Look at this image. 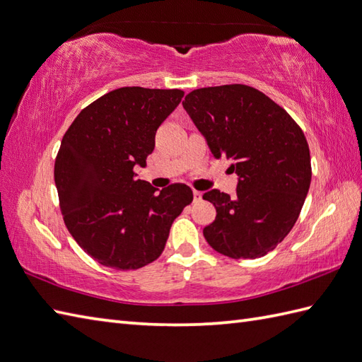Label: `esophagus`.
Masks as SVG:
<instances>
[{
	"label": "esophagus",
	"mask_w": 362,
	"mask_h": 362,
	"mask_svg": "<svg viewBox=\"0 0 362 362\" xmlns=\"http://www.w3.org/2000/svg\"><path fill=\"white\" fill-rule=\"evenodd\" d=\"M192 196H194V202H200L202 200V192L197 191V189L192 191Z\"/></svg>",
	"instance_id": "esophagus-1"
}]
</instances>
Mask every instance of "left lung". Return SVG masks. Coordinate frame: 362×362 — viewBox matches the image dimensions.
<instances>
[{
	"label": "left lung",
	"instance_id": "1",
	"mask_svg": "<svg viewBox=\"0 0 362 362\" xmlns=\"http://www.w3.org/2000/svg\"><path fill=\"white\" fill-rule=\"evenodd\" d=\"M216 158L231 160L238 196L211 189L216 219L204 236L217 253L256 259L295 226L312 182L307 139L291 115L247 85L191 90L182 102Z\"/></svg>",
	"mask_w": 362,
	"mask_h": 362
}]
</instances>
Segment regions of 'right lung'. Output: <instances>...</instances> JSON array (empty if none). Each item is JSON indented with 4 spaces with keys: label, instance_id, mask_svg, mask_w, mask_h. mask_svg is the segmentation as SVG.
Wrapping results in <instances>:
<instances>
[{
    "label": "right lung",
    "instance_id": "obj_1",
    "mask_svg": "<svg viewBox=\"0 0 362 362\" xmlns=\"http://www.w3.org/2000/svg\"><path fill=\"white\" fill-rule=\"evenodd\" d=\"M180 89L120 88L75 117L63 136L54 177L66 228L92 259L115 270H137L162 255L171 225L192 202L173 183L157 192L136 180L154 137L179 106Z\"/></svg>",
    "mask_w": 362,
    "mask_h": 362
}]
</instances>
